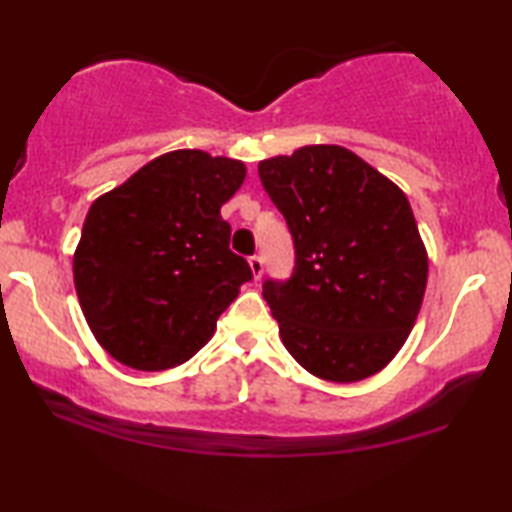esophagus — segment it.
<instances>
[{"instance_id": "1", "label": "esophagus", "mask_w": 512, "mask_h": 512, "mask_svg": "<svg viewBox=\"0 0 512 512\" xmlns=\"http://www.w3.org/2000/svg\"><path fill=\"white\" fill-rule=\"evenodd\" d=\"M249 268H251V275H254V279H261V275H263V256H251L249 258Z\"/></svg>"}]
</instances>
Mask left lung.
<instances>
[{"mask_svg": "<svg viewBox=\"0 0 512 512\" xmlns=\"http://www.w3.org/2000/svg\"><path fill=\"white\" fill-rule=\"evenodd\" d=\"M258 177L296 247L293 275L263 284L284 347L328 382L380 373L408 340L429 275L405 193L335 144L261 160Z\"/></svg>", "mask_w": 512, "mask_h": 512, "instance_id": "8db88e82", "label": "left lung"}]
</instances>
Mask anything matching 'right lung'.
Segmentation results:
<instances>
[{"instance_id": "right-lung-1", "label": "right lung", "mask_w": 512, "mask_h": 512, "mask_svg": "<svg viewBox=\"0 0 512 512\" xmlns=\"http://www.w3.org/2000/svg\"><path fill=\"white\" fill-rule=\"evenodd\" d=\"M244 177L242 160L179 149L90 205L74 251L76 296L97 342L123 366H181L254 277L221 219Z\"/></svg>"}]
</instances>
